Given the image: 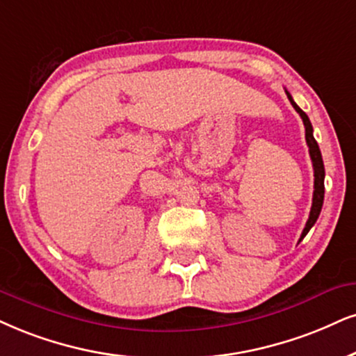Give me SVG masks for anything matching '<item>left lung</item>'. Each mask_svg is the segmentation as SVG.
Returning a JSON list of instances; mask_svg holds the SVG:
<instances>
[{
	"label": "left lung",
	"mask_w": 356,
	"mask_h": 356,
	"mask_svg": "<svg viewBox=\"0 0 356 356\" xmlns=\"http://www.w3.org/2000/svg\"><path fill=\"white\" fill-rule=\"evenodd\" d=\"M285 94H287L289 100H291L292 107L296 108L297 113L302 117V122H304V127H305V140H307V145H309V153H310V158H312V165H314V198H312V208H310V214H309V219H307V225L304 227V231H302V236L300 239L302 241L307 236V232L312 229V226L317 222L318 219V214L322 211V204H323V195H325V185H323V179H325V168H323V160H322V153H320V148H318V143L315 142L314 138V129H312V124H310L309 117H307V113L302 111V108L293 102L292 95L289 94L287 90H285Z\"/></svg>",
	"instance_id": "8db88e82"
}]
</instances>
